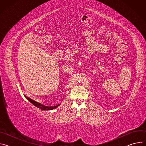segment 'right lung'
<instances>
[{"mask_svg":"<svg viewBox=\"0 0 146 146\" xmlns=\"http://www.w3.org/2000/svg\"><path fill=\"white\" fill-rule=\"evenodd\" d=\"M27 99L31 103H32L33 105H35L36 107L38 108V109L42 110H53V109H56L58 106H59L60 104H59V105H56V106H46L45 105H42V104H41L38 102H37L33 100H32V99L28 98V97H27Z\"/></svg>","mask_w":146,"mask_h":146,"instance_id":"obj_1","label":"right lung"}]
</instances>
